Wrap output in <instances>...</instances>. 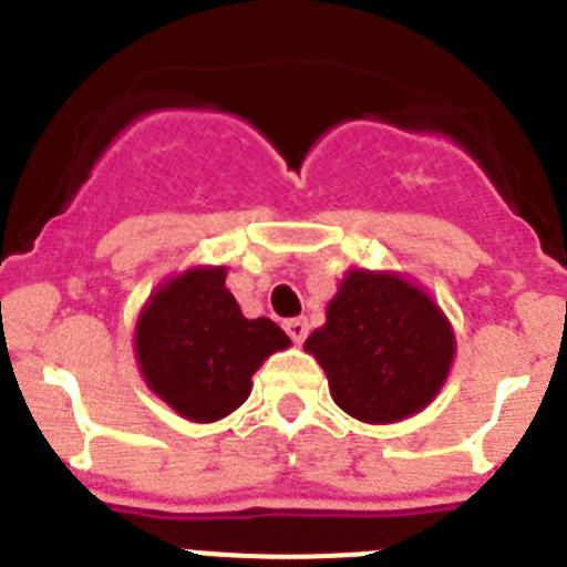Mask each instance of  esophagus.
<instances>
[{
	"mask_svg": "<svg viewBox=\"0 0 567 567\" xmlns=\"http://www.w3.org/2000/svg\"><path fill=\"white\" fill-rule=\"evenodd\" d=\"M284 329H287V334L295 340V343H303V340H307V334H309L307 318H289V320H284Z\"/></svg>",
	"mask_w": 567,
	"mask_h": 567,
	"instance_id": "esophagus-1",
	"label": "esophagus"
}]
</instances>
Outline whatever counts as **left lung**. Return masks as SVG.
Wrapping results in <instances>:
<instances>
[{
    "label": "left lung",
    "instance_id": "obj_1",
    "mask_svg": "<svg viewBox=\"0 0 567 567\" xmlns=\"http://www.w3.org/2000/svg\"><path fill=\"white\" fill-rule=\"evenodd\" d=\"M334 403L363 423H394L440 392L454 332L434 300L398 275L349 272L307 338Z\"/></svg>",
    "mask_w": 567,
    "mask_h": 567
}]
</instances>
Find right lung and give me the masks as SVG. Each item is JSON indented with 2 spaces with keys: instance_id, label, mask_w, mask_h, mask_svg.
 Returning a JSON list of instances; mask_svg holds the SVG:
<instances>
[{
  "instance_id": "add662e5",
  "label": "right lung",
  "mask_w": 567,
  "mask_h": 567,
  "mask_svg": "<svg viewBox=\"0 0 567 567\" xmlns=\"http://www.w3.org/2000/svg\"><path fill=\"white\" fill-rule=\"evenodd\" d=\"M224 280L221 267L178 275L150 298L135 327L144 380L195 423L235 412L264 358L289 346L269 318H244Z\"/></svg>"
}]
</instances>
